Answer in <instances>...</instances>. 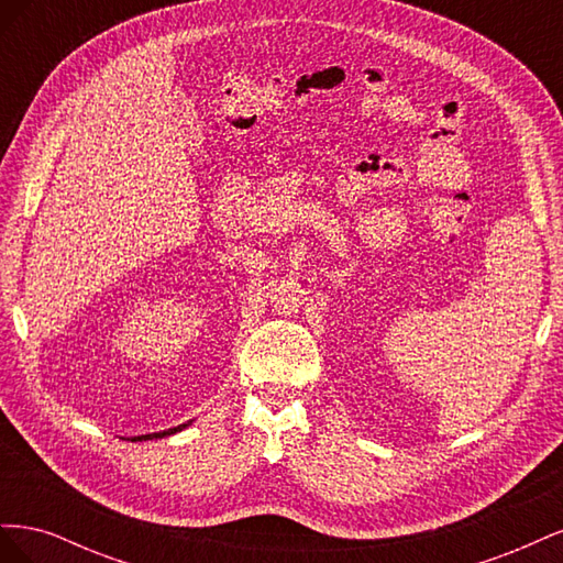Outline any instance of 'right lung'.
Instances as JSON below:
<instances>
[{
    "label": "right lung",
    "instance_id": "obj_1",
    "mask_svg": "<svg viewBox=\"0 0 563 563\" xmlns=\"http://www.w3.org/2000/svg\"><path fill=\"white\" fill-rule=\"evenodd\" d=\"M192 422V420H190ZM190 422H185V424H178V428H172V430H164V432H152V434H141V437H131V441H145V439H164V437H172V434H176V432H180V430H185L187 424Z\"/></svg>",
    "mask_w": 563,
    "mask_h": 563
}]
</instances>
